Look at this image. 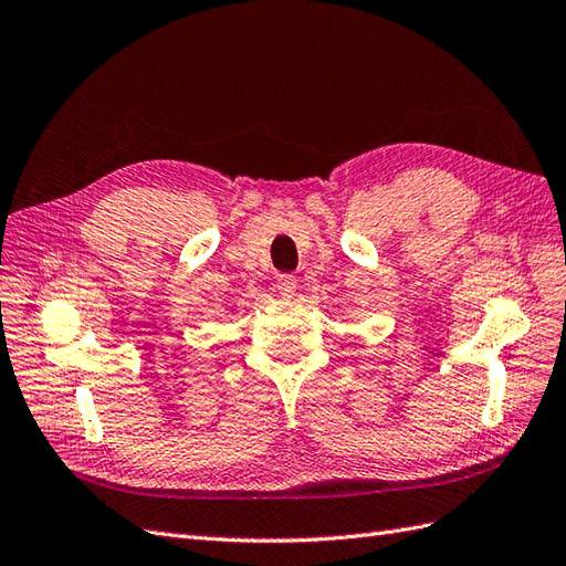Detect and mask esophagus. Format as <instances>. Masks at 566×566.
Returning a JSON list of instances; mask_svg holds the SVG:
<instances>
[{
	"instance_id": "esophagus-1",
	"label": "esophagus",
	"mask_w": 566,
	"mask_h": 566,
	"mask_svg": "<svg viewBox=\"0 0 566 566\" xmlns=\"http://www.w3.org/2000/svg\"><path fill=\"white\" fill-rule=\"evenodd\" d=\"M277 292L284 298H292L294 296V292H296V277H294V274H280V277H277Z\"/></svg>"
}]
</instances>
